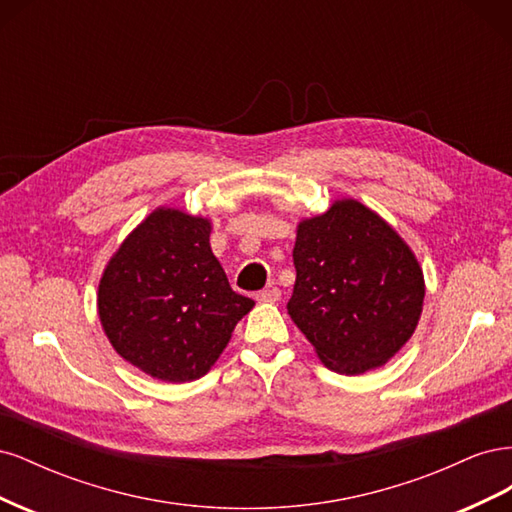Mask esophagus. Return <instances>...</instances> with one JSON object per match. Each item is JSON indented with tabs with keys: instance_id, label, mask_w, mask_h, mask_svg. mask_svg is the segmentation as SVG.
<instances>
[{
	"instance_id": "1",
	"label": "esophagus",
	"mask_w": 512,
	"mask_h": 512,
	"mask_svg": "<svg viewBox=\"0 0 512 512\" xmlns=\"http://www.w3.org/2000/svg\"><path fill=\"white\" fill-rule=\"evenodd\" d=\"M280 297H282L280 288H265V290H258L256 292V301L258 303H275V301H280Z\"/></svg>"
}]
</instances>
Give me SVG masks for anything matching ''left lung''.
Returning <instances> with one entry per match:
<instances>
[{
	"label": "left lung",
	"instance_id": "8db88e82",
	"mask_svg": "<svg viewBox=\"0 0 512 512\" xmlns=\"http://www.w3.org/2000/svg\"><path fill=\"white\" fill-rule=\"evenodd\" d=\"M288 314L337 374L382 367L421 320L425 277L397 230L354 198L297 226Z\"/></svg>",
	"mask_w": 512,
	"mask_h": 512
}]
</instances>
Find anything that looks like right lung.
I'll use <instances>...</instances> for the list:
<instances>
[{"mask_svg":"<svg viewBox=\"0 0 512 512\" xmlns=\"http://www.w3.org/2000/svg\"><path fill=\"white\" fill-rule=\"evenodd\" d=\"M211 220L158 207L123 239L98 286L108 342L162 382L203 378L254 301L230 288L211 252Z\"/></svg>","mask_w":512,"mask_h":512,"instance_id":"obj_1","label":"right lung"}]
</instances>
